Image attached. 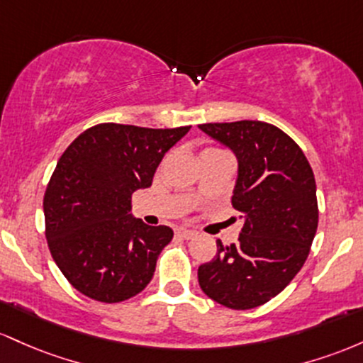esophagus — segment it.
<instances>
[{"instance_id":"1","label":"esophagus","mask_w":363,"mask_h":363,"mask_svg":"<svg viewBox=\"0 0 363 363\" xmlns=\"http://www.w3.org/2000/svg\"><path fill=\"white\" fill-rule=\"evenodd\" d=\"M177 235L182 236V238H194L195 236V231L194 230H186V228H178L177 230Z\"/></svg>"}]
</instances>
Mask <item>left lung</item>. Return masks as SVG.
<instances>
[{"label":"left lung","mask_w":363,"mask_h":363,"mask_svg":"<svg viewBox=\"0 0 363 363\" xmlns=\"http://www.w3.org/2000/svg\"><path fill=\"white\" fill-rule=\"evenodd\" d=\"M238 157L231 203L243 214L238 242L223 245L199 267V284L233 311L264 305L302 269L317 225L313 171L290 135L266 121L199 125Z\"/></svg>","instance_id":"8db88e82"}]
</instances>
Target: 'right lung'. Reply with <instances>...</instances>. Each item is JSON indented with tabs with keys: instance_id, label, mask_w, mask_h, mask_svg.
<instances>
[{
	"instance_id": "obj_1",
	"label": "right lung",
	"mask_w": 363,
	"mask_h": 363,
	"mask_svg": "<svg viewBox=\"0 0 363 363\" xmlns=\"http://www.w3.org/2000/svg\"><path fill=\"white\" fill-rule=\"evenodd\" d=\"M189 130L99 123L61 154L44 194V233L77 291L116 303L152 279L173 230L133 219L132 195L150 186L166 150Z\"/></svg>"
}]
</instances>
